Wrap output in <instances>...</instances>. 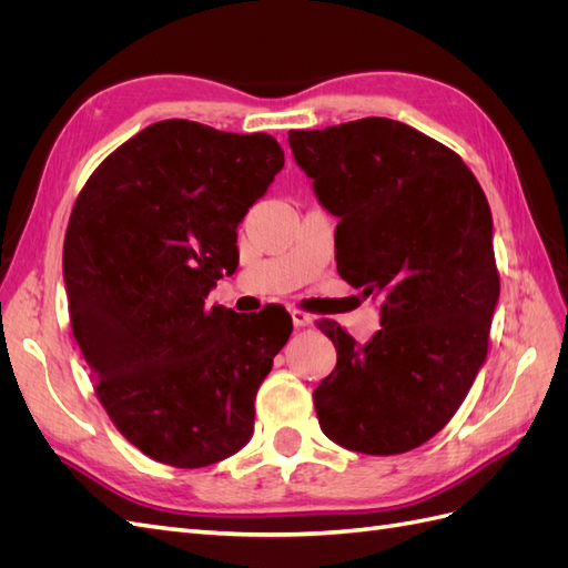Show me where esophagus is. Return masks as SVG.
Segmentation results:
<instances>
[{
    "mask_svg": "<svg viewBox=\"0 0 568 568\" xmlns=\"http://www.w3.org/2000/svg\"><path fill=\"white\" fill-rule=\"evenodd\" d=\"M291 320H294V326H296V329H303V326H307V324L313 322V320H311V315H305L303 311H291Z\"/></svg>",
    "mask_w": 568,
    "mask_h": 568,
    "instance_id": "obj_1",
    "label": "esophagus"
}]
</instances>
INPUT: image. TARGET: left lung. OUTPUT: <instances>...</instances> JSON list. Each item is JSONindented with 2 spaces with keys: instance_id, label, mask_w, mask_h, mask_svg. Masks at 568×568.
<instances>
[{
  "instance_id": "1",
  "label": "left lung",
  "mask_w": 568,
  "mask_h": 568,
  "mask_svg": "<svg viewBox=\"0 0 568 568\" xmlns=\"http://www.w3.org/2000/svg\"><path fill=\"white\" fill-rule=\"evenodd\" d=\"M288 146L338 217V274L382 303L367 343L320 322L336 346L313 393L322 432L365 455L419 448L486 363L500 277L484 189L457 153L390 118L291 130Z\"/></svg>"
}]
</instances>
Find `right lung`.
Wrapping results in <instances>:
<instances>
[{"label":"right lung","mask_w":568,"mask_h":568,"mask_svg":"<svg viewBox=\"0 0 568 568\" xmlns=\"http://www.w3.org/2000/svg\"><path fill=\"white\" fill-rule=\"evenodd\" d=\"M282 168L270 134L161 120L118 146L73 205V336L118 432L170 467L244 448L255 393L294 329L280 305L239 315L205 303L239 265V222Z\"/></svg>","instance_id":"1"}]
</instances>
